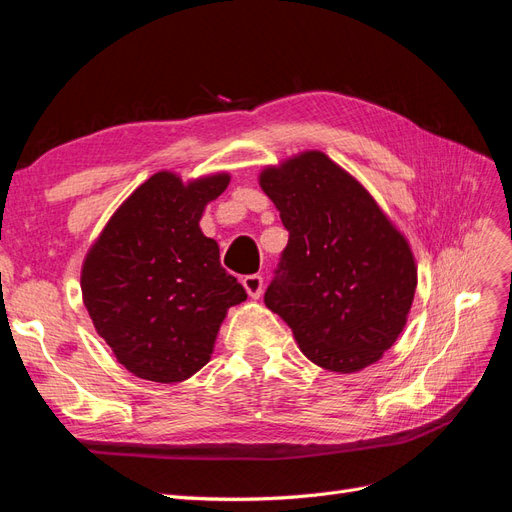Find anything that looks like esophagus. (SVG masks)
Masks as SVG:
<instances>
[{
	"label": "esophagus",
	"instance_id": "esophagus-1",
	"mask_svg": "<svg viewBox=\"0 0 512 512\" xmlns=\"http://www.w3.org/2000/svg\"><path fill=\"white\" fill-rule=\"evenodd\" d=\"M243 288L252 299H258L262 294V288H265V282H262L260 275H247L243 277Z\"/></svg>",
	"mask_w": 512,
	"mask_h": 512
}]
</instances>
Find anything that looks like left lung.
Segmentation results:
<instances>
[{
  "label": "left lung",
  "mask_w": 512,
  "mask_h": 512,
  "mask_svg": "<svg viewBox=\"0 0 512 512\" xmlns=\"http://www.w3.org/2000/svg\"><path fill=\"white\" fill-rule=\"evenodd\" d=\"M258 181L290 235L265 305L324 369L352 374L380 361L414 301L416 262L406 237L322 151L267 166Z\"/></svg>",
  "instance_id": "obj_1"
}]
</instances>
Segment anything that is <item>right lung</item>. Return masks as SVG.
I'll list each match as a JSON object with an SVG mask.
<instances>
[{"mask_svg": "<svg viewBox=\"0 0 512 512\" xmlns=\"http://www.w3.org/2000/svg\"><path fill=\"white\" fill-rule=\"evenodd\" d=\"M230 183L215 173L183 183L160 170L123 200L81 271L98 335L130 374L183 382L211 359L228 307L247 299L198 222Z\"/></svg>", "mask_w": 512, "mask_h": 512, "instance_id": "right-lung-1", "label": "right lung"}]
</instances>
